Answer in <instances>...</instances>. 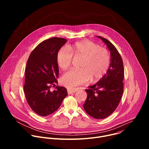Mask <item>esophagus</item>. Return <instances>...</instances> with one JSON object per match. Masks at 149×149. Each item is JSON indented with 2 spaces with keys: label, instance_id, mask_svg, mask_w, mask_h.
I'll return each mask as SVG.
<instances>
[{
  "label": "esophagus",
  "instance_id": "esophagus-1",
  "mask_svg": "<svg viewBox=\"0 0 149 149\" xmlns=\"http://www.w3.org/2000/svg\"><path fill=\"white\" fill-rule=\"evenodd\" d=\"M78 90V89L77 88H68V89H67V92H68V94H72V93H75V92L77 91Z\"/></svg>",
  "mask_w": 149,
  "mask_h": 149
}]
</instances>
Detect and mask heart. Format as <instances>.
Returning a JSON list of instances; mask_svg holds the SVG:
<instances>
[{
  "label": "heart",
  "mask_w": 149,
  "mask_h": 149,
  "mask_svg": "<svg viewBox=\"0 0 149 149\" xmlns=\"http://www.w3.org/2000/svg\"><path fill=\"white\" fill-rule=\"evenodd\" d=\"M82 58L80 70H70L61 78L62 84L67 87H72L86 84L91 79L93 82L102 78L109 70L111 55L104 47L94 42L85 40L59 49L56 54L58 66L63 70L70 67L74 59Z\"/></svg>",
  "instance_id": "1"
}]
</instances>
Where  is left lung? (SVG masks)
<instances>
[{"mask_svg": "<svg viewBox=\"0 0 149 149\" xmlns=\"http://www.w3.org/2000/svg\"><path fill=\"white\" fill-rule=\"evenodd\" d=\"M111 51V63L108 72L98 82L86 90L87 98L84 104L86 113L96 119L111 115L117 108L123 94L124 66L121 56L111 42L98 36Z\"/></svg>", "mask_w": 149, "mask_h": 149, "instance_id": "obj_1", "label": "left lung"}]
</instances>
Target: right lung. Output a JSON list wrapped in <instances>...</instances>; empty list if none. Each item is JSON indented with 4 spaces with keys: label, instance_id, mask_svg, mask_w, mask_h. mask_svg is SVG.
Listing matches in <instances>:
<instances>
[{
    "label": "right lung",
    "instance_id": "add662e5",
    "mask_svg": "<svg viewBox=\"0 0 149 149\" xmlns=\"http://www.w3.org/2000/svg\"><path fill=\"white\" fill-rule=\"evenodd\" d=\"M67 41L58 37L44 40L32 51L28 59L24 90L30 107L40 116L56 111L68 95L66 88L55 86L59 75L56 54ZM52 87H55L54 91Z\"/></svg>",
    "mask_w": 149,
    "mask_h": 149
}]
</instances>
